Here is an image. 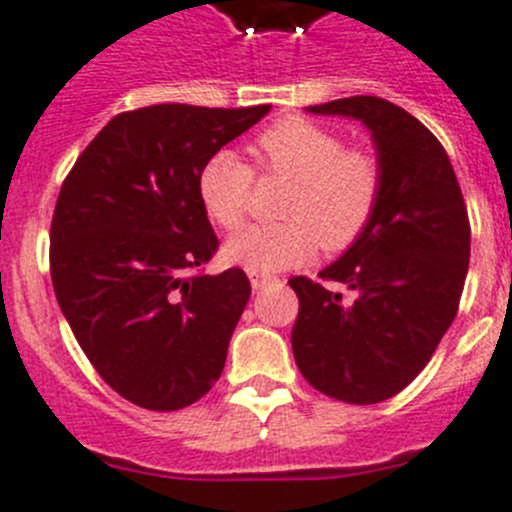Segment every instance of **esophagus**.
Masks as SVG:
<instances>
[{"mask_svg": "<svg viewBox=\"0 0 512 512\" xmlns=\"http://www.w3.org/2000/svg\"><path fill=\"white\" fill-rule=\"evenodd\" d=\"M250 283H252V290H262L265 285L275 283V278H272V275H267V272H252L250 270Z\"/></svg>", "mask_w": 512, "mask_h": 512, "instance_id": "obj_1", "label": "esophagus"}]
</instances>
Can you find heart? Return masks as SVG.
<instances>
[{
	"mask_svg": "<svg viewBox=\"0 0 512 512\" xmlns=\"http://www.w3.org/2000/svg\"><path fill=\"white\" fill-rule=\"evenodd\" d=\"M265 176L293 181L278 209L283 222L257 224L224 245V260L252 272H278L308 262L318 245L343 252L374 219L384 174L374 154L346 148L341 133L303 116L272 123L252 143ZM197 194L217 227L245 224L252 199V169L232 151H217L197 174Z\"/></svg>",
	"mask_w": 512,
	"mask_h": 512,
	"instance_id": "obj_1",
	"label": "heart"
}]
</instances>
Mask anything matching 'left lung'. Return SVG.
Wrapping results in <instances>:
<instances>
[{
	"label": "left lung",
	"mask_w": 512,
	"mask_h": 512,
	"mask_svg": "<svg viewBox=\"0 0 512 512\" xmlns=\"http://www.w3.org/2000/svg\"><path fill=\"white\" fill-rule=\"evenodd\" d=\"M371 131L384 186L374 219L343 257L298 275L293 353L313 389L376 404L417 379L455 321L470 265V219L447 151L404 108L376 95L310 105ZM326 282L346 284L348 294Z\"/></svg>",
	"instance_id": "8db88e82"
}]
</instances>
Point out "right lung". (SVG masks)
I'll return each instance as SVG.
<instances>
[{
    "mask_svg": "<svg viewBox=\"0 0 512 512\" xmlns=\"http://www.w3.org/2000/svg\"><path fill=\"white\" fill-rule=\"evenodd\" d=\"M267 111L161 103L118 113L62 181L52 288L100 379L136 407L184 409L222 376L250 280L240 267L202 272L219 240L197 174Z\"/></svg>",
    "mask_w": 512,
    "mask_h": 512,
    "instance_id": "add662e5",
    "label": "right lung"
}]
</instances>
